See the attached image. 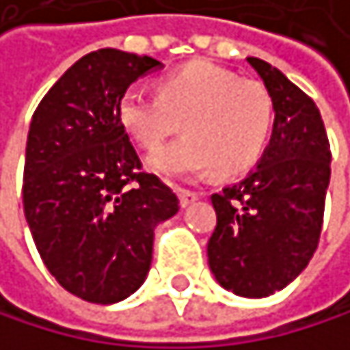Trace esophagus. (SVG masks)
<instances>
[{"label":"esophagus","mask_w":350,"mask_h":350,"mask_svg":"<svg viewBox=\"0 0 350 350\" xmlns=\"http://www.w3.org/2000/svg\"><path fill=\"white\" fill-rule=\"evenodd\" d=\"M176 196L180 198V206H183V208H187V206H191V204H196L198 198H200L196 191H189V189H183V187H176Z\"/></svg>","instance_id":"obj_1"}]
</instances>
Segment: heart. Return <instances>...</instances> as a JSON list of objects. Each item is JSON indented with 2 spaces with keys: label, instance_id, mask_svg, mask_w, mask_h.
Masks as SVG:
<instances>
[{
  "label": "heart",
  "instance_id": "heart-1",
  "mask_svg": "<svg viewBox=\"0 0 350 350\" xmlns=\"http://www.w3.org/2000/svg\"><path fill=\"white\" fill-rule=\"evenodd\" d=\"M159 93L131 87L118 104L123 127L148 150L159 148L185 121V137L148 154L146 165L154 174L193 178L217 165L229 176L259 159L272 127V99L259 82L198 61L165 76Z\"/></svg>",
  "mask_w": 350,
  "mask_h": 350
}]
</instances>
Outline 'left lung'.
<instances>
[{"label": "left lung", "mask_w": 350, "mask_h": 350, "mask_svg": "<svg viewBox=\"0 0 350 350\" xmlns=\"http://www.w3.org/2000/svg\"><path fill=\"white\" fill-rule=\"evenodd\" d=\"M274 110L270 144L240 183L213 196L208 265L223 289L268 297L293 282L319 244L329 187V142L312 99L280 70L246 57Z\"/></svg>", "instance_id": "obj_1"}]
</instances>
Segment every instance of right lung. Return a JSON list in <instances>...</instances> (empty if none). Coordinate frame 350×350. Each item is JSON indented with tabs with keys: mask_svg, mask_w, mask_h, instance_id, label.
Wrapping results in <instances>:
<instances>
[{
	"mask_svg": "<svg viewBox=\"0 0 350 350\" xmlns=\"http://www.w3.org/2000/svg\"><path fill=\"white\" fill-rule=\"evenodd\" d=\"M163 68L152 57L99 49L78 59L33 112L23 206L55 280L91 304H116L146 280L154 229L178 198L140 159L118 118L131 82Z\"/></svg>",
	"mask_w": 350,
	"mask_h": 350,
	"instance_id": "obj_1",
	"label": "right lung"
}]
</instances>
